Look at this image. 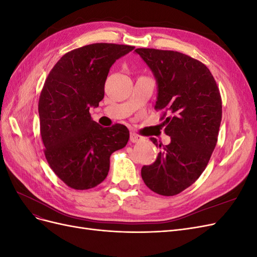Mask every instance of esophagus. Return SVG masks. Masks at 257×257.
Wrapping results in <instances>:
<instances>
[{"label": "esophagus", "instance_id": "1", "mask_svg": "<svg viewBox=\"0 0 257 257\" xmlns=\"http://www.w3.org/2000/svg\"><path fill=\"white\" fill-rule=\"evenodd\" d=\"M130 139H131L132 143H138V142L143 141V137L141 135L134 133V132H133V133L130 134Z\"/></svg>", "mask_w": 257, "mask_h": 257}]
</instances>
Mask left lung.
Returning a JSON list of instances; mask_svg holds the SVG:
<instances>
[{"instance_id":"obj_1","label":"left lung","mask_w":257,"mask_h":257,"mask_svg":"<svg viewBox=\"0 0 257 257\" xmlns=\"http://www.w3.org/2000/svg\"><path fill=\"white\" fill-rule=\"evenodd\" d=\"M158 83L154 109L162 111L169 145L142 177L151 191L174 196L203 174L214 150L222 120V99L212 74L200 61L173 50L137 48Z\"/></svg>"}]
</instances>
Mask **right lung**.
Returning <instances> with one entry per match:
<instances>
[{"mask_svg": "<svg viewBox=\"0 0 257 257\" xmlns=\"http://www.w3.org/2000/svg\"><path fill=\"white\" fill-rule=\"evenodd\" d=\"M134 48L97 43L74 49L57 62L44 83L38 100L44 153L69 188L88 190L103 182L111 153L128 142L125 125L100 126L89 110L104 98L111 65Z\"/></svg>", "mask_w": 257, "mask_h": 257, "instance_id": "1", "label": "right lung"}]
</instances>
